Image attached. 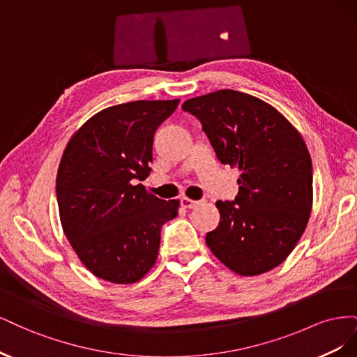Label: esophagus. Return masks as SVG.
Returning a JSON list of instances; mask_svg holds the SVG:
<instances>
[{
  "instance_id": "esophagus-1",
  "label": "esophagus",
  "mask_w": 357,
  "mask_h": 357,
  "mask_svg": "<svg viewBox=\"0 0 357 357\" xmlns=\"http://www.w3.org/2000/svg\"><path fill=\"white\" fill-rule=\"evenodd\" d=\"M181 207L185 208H193L197 207V205L199 204V201H195V199H190V198H181Z\"/></svg>"
}]
</instances>
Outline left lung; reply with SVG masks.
<instances>
[{
  "label": "left lung",
  "instance_id": "1",
  "mask_svg": "<svg viewBox=\"0 0 357 357\" xmlns=\"http://www.w3.org/2000/svg\"><path fill=\"white\" fill-rule=\"evenodd\" d=\"M215 156L240 169L238 195L218 201L219 226L205 243L240 275L282 264L304 234L312 207V165L296 128L253 95L222 89L183 102Z\"/></svg>",
  "mask_w": 357,
  "mask_h": 357
}]
</instances>
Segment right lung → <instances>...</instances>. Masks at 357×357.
<instances>
[{
	"mask_svg": "<svg viewBox=\"0 0 357 357\" xmlns=\"http://www.w3.org/2000/svg\"><path fill=\"white\" fill-rule=\"evenodd\" d=\"M180 100L132 101L92 116L62 155L56 198L62 229L82 264L98 278L129 284L156 262L160 229L180 202L146 190L158 126Z\"/></svg>",
	"mask_w": 357,
	"mask_h": 357,
	"instance_id": "1",
	"label": "right lung"
}]
</instances>
